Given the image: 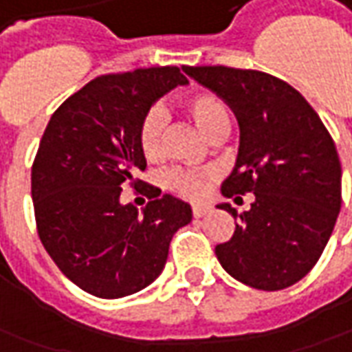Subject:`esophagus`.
<instances>
[{
    "instance_id": "esophagus-1",
    "label": "esophagus",
    "mask_w": 352,
    "mask_h": 352,
    "mask_svg": "<svg viewBox=\"0 0 352 352\" xmlns=\"http://www.w3.org/2000/svg\"><path fill=\"white\" fill-rule=\"evenodd\" d=\"M210 208L212 207H208V205H193V217L195 218L205 217L207 212H210Z\"/></svg>"
}]
</instances>
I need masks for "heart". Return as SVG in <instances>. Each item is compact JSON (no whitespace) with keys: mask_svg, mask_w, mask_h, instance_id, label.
<instances>
[{"mask_svg":"<svg viewBox=\"0 0 352 352\" xmlns=\"http://www.w3.org/2000/svg\"><path fill=\"white\" fill-rule=\"evenodd\" d=\"M184 111L190 115L195 126L207 138L217 130L218 126L228 124V113L222 101L207 91L193 94L190 98H186ZM164 128H166V116L159 107L145 113V116L142 118L140 128H138V145L147 161H157L161 157ZM166 186L176 193H180L182 197L199 199L207 191V174L190 170H170L166 174Z\"/></svg>","mask_w":352,"mask_h":352,"instance_id":"b5f03b06","label":"heart"}]
</instances>
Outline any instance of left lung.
Returning a JSON list of instances; mask_svg holds the SVG:
<instances>
[{
  "label": "left lung",
  "instance_id": "obj_1",
  "mask_svg": "<svg viewBox=\"0 0 352 352\" xmlns=\"http://www.w3.org/2000/svg\"><path fill=\"white\" fill-rule=\"evenodd\" d=\"M236 115L239 149L222 195L254 193L230 241L214 249L237 282L278 292L305 278L328 245L341 210V162L316 111L287 82L258 70L184 67Z\"/></svg>",
  "mask_w": 352,
  "mask_h": 352
}]
</instances>
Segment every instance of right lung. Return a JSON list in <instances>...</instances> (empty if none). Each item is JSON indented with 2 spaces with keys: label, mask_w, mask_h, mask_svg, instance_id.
<instances>
[{
  "label": "right lung",
  "mask_w": 352,
  "mask_h": 352,
  "mask_svg": "<svg viewBox=\"0 0 352 352\" xmlns=\"http://www.w3.org/2000/svg\"><path fill=\"white\" fill-rule=\"evenodd\" d=\"M190 82L178 67L91 80L53 113L32 166L38 236L80 289L101 299L142 292L161 276L172 236L190 224V203L144 184L145 208L120 193L147 161L138 128L162 96Z\"/></svg>",
  "instance_id": "right-lung-1"
}]
</instances>
